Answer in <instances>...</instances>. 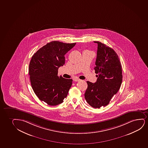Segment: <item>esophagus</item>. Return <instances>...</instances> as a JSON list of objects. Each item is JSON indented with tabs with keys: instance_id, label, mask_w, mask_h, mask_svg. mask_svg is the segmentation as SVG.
<instances>
[{
	"instance_id": "obj_1",
	"label": "esophagus",
	"mask_w": 148,
	"mask_h": 148,
	"mask_svg": "<svg viewBox=\"0 0 148 148\" xmlns=\"http://www.w3.org/2000/svg\"><path fill=\"white\" fill-rule=\"evenodd\" d=\"M73 80L75 81V82H79V81H80L81 80L80 79H79L77 78H74L73 79Z\"/></svg>"
}]
</instances>
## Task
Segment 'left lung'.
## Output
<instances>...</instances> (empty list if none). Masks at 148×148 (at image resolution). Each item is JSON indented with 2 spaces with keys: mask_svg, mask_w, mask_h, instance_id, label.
Returning <instances> with one entry per match:
<instances>
[{
  "mask_svg": "<svg viewBox=\"0 0 148 148\" xmlns=\"http://www.w3.org/2000/svg\"><path fill=\"white\" fill-rule=\"evenodd\" d=\"M97 58L94 67L97 78L93 83L87 81L85 93L87 102L94 108L105 107L119 91L122 82V65L118 55L114 50L99 41Z\"/></svg>",
  "mask_w": 148,
  "mask_h": 148,
  "instance_id": "8db88e82",
  "label": "left lung"
}]
</instances>
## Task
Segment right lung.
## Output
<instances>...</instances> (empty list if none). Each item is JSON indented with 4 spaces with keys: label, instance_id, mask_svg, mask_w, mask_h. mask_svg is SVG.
I'll return each instance as SVG.
<instances>
[{
    "label": "right lung",
    "instance_id": "add662e5",
    "mask_svg": "<svg viewBox=\"0 0 148 148\" xmlns=\"http://www.w3.org/2000/svg\"><path fill=\"white\" fill-rule=\"evenodd\" d=\"M76 43L54 41L34 54L29 65L31 86L40 100L50 106L63 102L72 84V79L58 76V70L65 64V55Z\"/></svg>",
    "mask_w": 148,
    "mask_h": 148
}]
</instances>
